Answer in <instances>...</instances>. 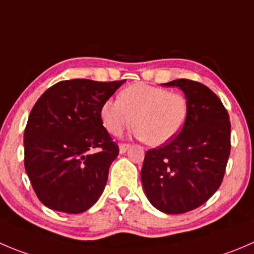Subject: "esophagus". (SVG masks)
Instances as JSON below:
<instances>
[{
	"instance_id": "1",
	"label": "esophagus",
	"mask_w": 254,
	"mask_h": 254,
	"mask_svg": "<svg viewBox=\"0 0 254 254\" xmlns=\"http://www.w3.org/2000/svg\"><path fill=\"white\" fill-rule=\"evenodd\" d=\"M129 147H130L129 144H120L119 152H120V154H124V152H127V150L129 149Z\"/></svg>"
}]
</instances>
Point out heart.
I'll list each match as a JSON object with an SVG mask.
<instances>
[{"mask_svg":"<svg viewBox=\"0 0 254 254\" xmlns=\"http://www.w3.org/2000/svg\"><path fill=\"white\" fill-rule=\"evenodd\" d=\"M189 103L181 93L136 83L120 92L119 100L108 99L100 109L105 129L120 135L134 124V135L151 146L171 141L184 127Z\"/></svg>","mask_w":254,"mask_h":254,"instance_id":"b5f03b06","label":"heart"}]
</instances>
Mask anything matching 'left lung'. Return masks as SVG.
Returning a JSON list of instances; mask_svg holds the SVG:
<instances>
[{"label":"left lung","instance_id":"1","mask_svg":"<svg viewBox=\"0 0 254 254\" xmlns=\"http://www.w3.org/2000/svg\"><path fill=\"white\" fill-rule=\"evenodd\" d=\"M189 103L184 127L169 144L146 151L141 184L147 200L167 215L200 207L220 187L231 151V123L217 95L201 83L176 79Z\"/></svg>","mask_w":254,"mask_h":254}]
</instances>
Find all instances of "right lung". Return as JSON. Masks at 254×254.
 <instances>
[{"instance_id":"1","label":"right lung","mask_w":254,"mask_h":254,"mask_svg":"<svg viewBox=\"0 0 254 254\" xmlns=\"http://www.w3.org/2000/svg\"><path fill=\"white\" fill-rule=\"evenodd\" d=\"M124 82L63 80L34 104L24 130V169L51 210L82 213L102 196L119 147L103 127L100 109ZM95 147L99 153L89 152Z\"/></svg>"}]
</instances>
